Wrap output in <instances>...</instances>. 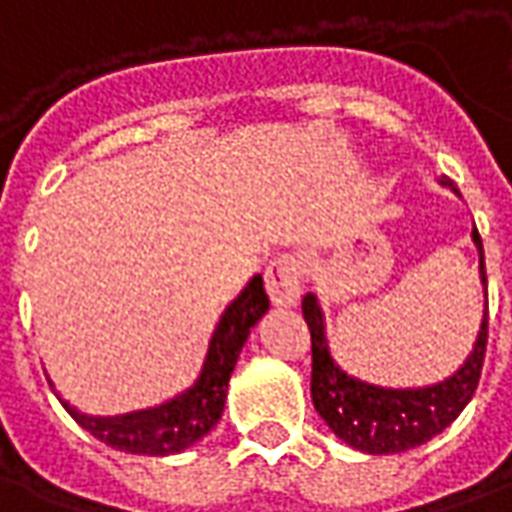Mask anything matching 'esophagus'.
Returning <instances> with one entry per match:
<instances>
[{"label":"esophagus","mask_w":512,"mask_h":512,"mask_svg":"<svg viewBox=\"0 0 512 512\" xmlns=\"http://www.w3.org/2000/svg\"><path fill=\"white\" fill-rule=\"evenodd\" d=\"M266 291L277 307L296 305V299L302 293V263H299V257L280 255L268 263Z\"/></svg>","instance_id":"esophagus-1"}]
</instances>
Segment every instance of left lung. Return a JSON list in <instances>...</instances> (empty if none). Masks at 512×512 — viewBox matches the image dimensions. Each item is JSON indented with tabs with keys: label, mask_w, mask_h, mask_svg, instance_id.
Masks as SVG:
<instances>
[{
	"label": "left lung",
	"mask_w": 512,
	"mask_h": 512,
	"mask_svg": "<svg viewBox=\"0 0 512 512\" xmlns=\"http://www.w3.org/2000/svg\"><path fill=\"white\" fill-rule=\"evenodd\" d=\"M441 185L452 188L455 182L443 177ZM477 252H480V277L485 285V313L482 327L471 355L457 368L449 380L427 388L393 391L368 385L335 366L324 335V313L316 296L307 293L302 299V316L310 330V352H313V374H310V396L318 416L327 421L343 443L360 449L366 455H396L413 446H421L455 421L463 407L480 385L485 349H488V277H485V255H482L480 232H471Z\"/></svg>",
	"instance_id": "1"
}]
</instances>
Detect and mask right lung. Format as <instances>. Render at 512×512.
<instances>
[{"label":"right lung","instance_id":"add662e5","mask_svg":"<svg viewBox=\"0 0 512 512\" xmlns=\"http://www.w3.org/2000/svg\"><path fill=\"white\" fill-rule=\"evenodd\" d=\"M266 310L268 296L263 288V277L255 274L244 291L238 293V299H232V305H227V310L221 313L194 385L188 391H182L180 396H174L166 405L127 413V416L102 418L85 416L80 410H74L69 402H63V399L60 402L82 430H88L94 438L119 452L157 457L185 452L188 446L202 441L207 432L219 424L232 368L238 363L249 330L255 327Z\"/></svg>","mask_w":512,"mask_h":512}]
</instances>
